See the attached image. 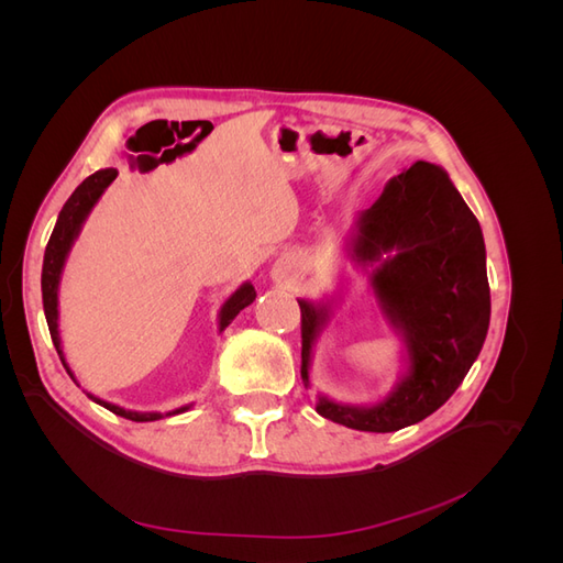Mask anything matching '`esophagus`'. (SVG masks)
<instances>
[{"label": "esophagus", "instance_id": "esophagus-1", "mask_svg": "<svg viewBox=\"0 0 563 563\" xmlns=\"http://www.w3.org/2000/svg\"><path fill=\"white\" fill-rule=\"evenodd\" d=\"M288 269H291V261H288V258H282V261L277 263V267H275V279L284 282V279H286V275H288Z\"/></svg>", "mask_w": 563, "mask_h": 563}]
</instances>
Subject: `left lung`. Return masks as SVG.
<instances>
[{
    "mask_svg": "<svg viewBox=\"0 0 563 563\" xmlns=\"http://www.w3.org/2000/svg\"><path fill=\"white\" fill-rule=\"evenodd\" d=\"M350 263L368 267L373 298L404 340V371L378 401L340 404L321 395L317 413L362 432H397L434 413L465 380L490 321L486 244L444 168L416 162L389 178L347 234ZM302 368L310 387L317 340L335 298H298Z\"/></svg>",
    "mask_w": 563,
    "mask_h": 563,
    "instance_id": "1",
    "label": "left lung"
}]
</instances>
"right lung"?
Returning a JSON list of instances; mask_svg holds the SVG:
<instances>
[{
  "mask_svg": "<svg viewBox=\"0 0 563 563\" xmlns=\"http://www.w3.org/2000/svg\"><path fill=\"white\" fill-rule=\"evenodd\" d=\"M117 178V168H100V172L91 174L87 180H84L77 190L70 195V199L65 201V207L60 209L58 213V220H56V228L54 232H51L48 236V244H46V251H44V265H42V300H44V314H46V323H48V333H51V340H54V347L60 356V362L67 371V376H70L75 380V373L70 371V366H67L65 362V354H63V343H60V329H58V291H60V277H63V269H65V263H67V255H70L77 236L84 228V223H87L89 213L93 211V207L98 203V199L106 195L108 187L112 185V180ZM255 300V288L251 282H244L240 288L232 296H228V300L220 305V312H218V333H223L232 319L240 314L246 305H251ZM77 383V380H75ZM87 397L91 401H96L98 406L108 408V411H112L114 416H122L126 420H133V422H152V420H162V418H168V416H178V413H185L187 408H192V404L187 406H180V408H174V411H166V413H159V411H131V408H124V406H117L112 401H106L100 399L96 395H91V391H87Z\"/></svg>",
  "mask_w": 563,
  "mask_h": 563,
  "instance_id": "1",
  "label": "right lung"
}]
</instances>
